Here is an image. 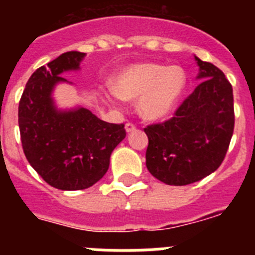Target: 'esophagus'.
Listing matches in <instances>:
<instances>
[{"label": "esophagus", "instance_id": "obj_1", "mask_svg": "<svg viewBox=\"0 0 255 255\" xmlns=\"http://www.w3.org/2000/svg\"><path fill=\"white\" fill-rule=\"evenodd\" d=\"M125 130H126V132H128V134H130V132H134L135 130H136V126H135L134 124H131V123H128L125 125Z\"/></svg>", "mask_w": 255, "mask_h": 255}]
</instances>
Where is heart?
<instances>
[{"label":"heart","instance_id":"heart-1","mask_svg":"<svg viewBox=\"0 0 255 255\" xmlns=\"http://www.w3.org/2000/svg\"><path fill=\"white\" fill-rule=\"evenodd\" d=\"M186 85V75L179 66L139 64L126 67L114 79L110 101L139 100V112L147 120L168 116Z\"/></svg>","mask_w":255,"mask_h":255}]
</instances>
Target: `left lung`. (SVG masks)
I'll list each match as a JSON object with an SVG mask.
<instances>
[{"instance_id":"left-lung-1","label":"left lung","mask_w":255,"mask_h":255,"mask_svg":"<svg viewBox=\"0 0 255 255\" xmlns=\"http://www.w3.org/2000/svg\"><path fill=\"white\" fill-rule=\"evenodd\" d=\"M195 61L200 84L170 120L144 129L148 171L167 185H188L215 172L234 132L233 87L217 66L197 56Z\"/></svg>"}]
</instances>
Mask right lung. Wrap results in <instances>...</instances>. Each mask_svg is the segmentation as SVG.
I'll list each match as a JSON object with an SVG mask.
<instances>
[{
    "instance_id": "right-lung-1",
    "label": "right lung",
    "mask_w": 255,
    "mask_h": 255,
    "mask_svg": "<svg viewBox=\"0 0 255 255\" xmlns=\"http://www.w3.org/2000/svg\"><path fill=\"white\" fill-rule=\"evenodd\" d=\"M85 53L70 51L40 66L29 78L19 102L22 150L51 186L83 190L100 181L115 148L126 136L124 124H110L84 107L57 110L52 92L67 82L61 74L79 70Z\"/></svg>"
}]
</instances>
